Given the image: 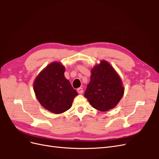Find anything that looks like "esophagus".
I'll list each match as a JSON object with an SVG mask.
<instances>
[{
	"label": "esophagus",
	"mask_w": 159,
	"mask_h": 159,
	"mask_svg": "<svg viewBox=\"0 0 159 159\" xmlns=\"http://www.w3.org/2000/svg\"><path fill=\"white\" fill-rule=\"evenodd\" d=\"M77 90L79 94L83 93V88H79V89H77V90Z\"/></svg>",
	"instance_id": "34e87169"
}]
</instances>
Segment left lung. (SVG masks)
Here are the masks:
<instances>
[{
	"mask_svg": "<svg viewBox=\"0 0 159 159\" xmlns=\"http://www.w3.org/2000/svg\"><path fill=\"white\" fill-rule=\"evenodd\" d=\"M122 82L112 66L105 61L92 69L85 98L95 109L107 111L114 107L123 97Z\"/></svg>",
	"mask_w": 159,
	"mask_h": 159,
	"instance_id": "1",
	"label": "left lung"
}]
</instances>
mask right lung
I'll return each mask as SVG.
<instances>
[{
  "instance_id": "obj_1",
  "label": "right lung",
  "mask_w": 159,
  "mask_h": 159,
  "mask_svg": "<svg viewBox=\"0 0 159 159\" xmlns=\"http://www.w3.org/2000/svg\"><path fill=\"white\" fill-rule=\"evenodd\" d=\"M65 67L60 63L49 64L35 79L34 89L39 103L54 114H61L72 106L77 92L64 76Z\"/></svg>"
}]
</instances>
